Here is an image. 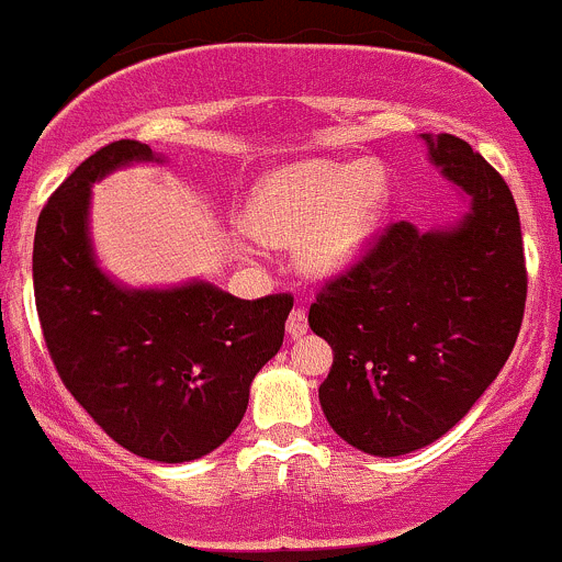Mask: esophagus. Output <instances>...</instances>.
Segmentation results:
<instances>
[{"label":"esophagus","instance_id":"esophagus-1","mask_svg":"<svg viewBox=\"0 0 562 562\" xmlns=\"http://www.w3.org/2000/svg\"><path fill=\"white\" fill-rule=\"evenodd\" d=\"M288 337L291 339H299V337H304V334H307V328H310V323H307V313H304L302 307L299 310H293L291 315H288Z\"/></svg>","mask_w":562,"mask_h":562}]
</instances>
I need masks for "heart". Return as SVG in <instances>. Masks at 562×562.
I'll use <instances>...</instances> for the list:
<instances>
[{
    "mask_svg": "<svg viewBox=\"0 0 562 562\" xmlns=\"http://www.w3.org/2000/svg\"><path fill=\"white\" fill-rule=\"evenodd\" d=\"M389 181L375 162L307 160L269 173L247 203V223L269 245H296L307 274L353 266L381 225Z\"/></svg>",
    "mask_w": 562,
    "mask_h": 562,
    "instance_id": "obj_1",
    "label": "heart"
}]
</instances>
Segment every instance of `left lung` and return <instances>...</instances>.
Listing matches in <instances>:
<instances>
[{
	"mask_svg": "<svg viewBox=\"0 0 562 562\" xmlns=\"http://www.w3.org/2000/svg\"><path fill=\"white\" fill-rule=\"evenodd\" d=\"M468 195L451 228L394 223L317 293L310 328L334 350L317 389L334 432L372 457L443 438L512 356L525 315L522 228L503 176L457 135H422Z\"/></svg>",
	"mask_w": 562,
	"mask_h": 562,
	"instance_id": "8db88e82",
	"label": "left lung"
}]
</instances>
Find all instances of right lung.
Here are the masks:
<instances>
[{"label": "right lung", "instance_id": "right-lung-1", "mask_svg": "<svg viewBox=\"0 0 562 562\" xmlns=\"http://www.w3.org/2000/svg\"><path fill=\"white\" fill-rule=\"evenodd\" d=\"M133 162H162L113 140L81 162L37 220L32 280L45 345L78 405L133 454L190 462L231 438L249 383L274 359L293 296L236 299L212 282L127 288L94 258L92 184Z\"/></svg>", "mask_w": 562, "mask_h": 562}]
</instances>
